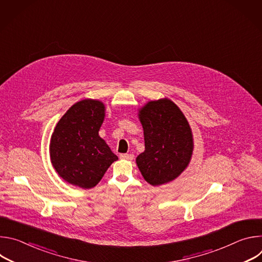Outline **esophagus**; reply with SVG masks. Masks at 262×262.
<instances>
[{
	"label": "esophagus",
	"instance_id": "34e87169",
	"mask_svg": "<svg viewBox=\"0 0 262 262\" xmlns=\"http://www.w3.org/2000/svg\"><path fill=\"white\" fill-rule=\"evenodd\" d=\"M120 158L123 159V160L132 161V160L134 159V155H132V154H121V155H120Z\"/></svg>",
	"mask_w": 262,
	"mask_h": 262
}]
</instances>
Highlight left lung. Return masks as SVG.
I'll return each mask as SVG.
<instances>
[{"label": "left lung", "instance_id": "1", "mask_svg": "<svg viewBox=\"0 0 262 262\" xmlns=\"http://www.w3.org/2000/svg\"><path fill=\"white\" fill-rule=\"evenodd\" d=\"M145 150L136 163L154 186L168 183L188 168L194 150L192 128L181 110L169 98L150 100L138 113Z\"/></svg>", "mask_w": 262, "mask_h": 262}]
</instances>
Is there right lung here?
Masks as SVG:
<instances>
[{"instance_id":"add662e5","label":"right lung","mask_w":262,"mask_h":262,"mask_svg":"<svg viewBox=\"0 0 262 262\" xmlns=\"http://www.w3.org/2000/svg\"><path fill=\"white\" fill-rule=\"evenodd\" d=\"M104 117V103L86 98L71 105L58 121L50 158L58 175L69 184L91 189L118 160L98 135Z\"/></svg>"}]
</instances>
